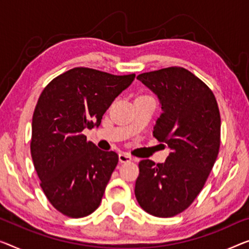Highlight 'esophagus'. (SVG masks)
I'll use <instances>...</instances> for the list:
<instances>
[{"label":"esophagus","instance_id":"34e87169","mask_svg":"<svg viewBox=\"0 0 249 249\" xmlns=\"http://www.w3.org/2000/svg\"><path fill=\"white\" fill-rule=\"evenodd\" d=\"M118 159H120L121 163H126V162H131L133 160V158L129 155L128 153H125V152H122V153L118 154Z\"/></svg>","mask_w":249,"mask_h":249}]
</instances>
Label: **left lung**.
I'll return each mask as SVG.
<instances>
[{"instance_id": "obj_1", "label": "left lung", "mask_w": 249, "mask_h": 249, "mask_svg": "<svg viewBox=\"0 0 249 249\" xmlns=\"http://www.w3.org/2000/svg\"><path fill=\"white\" fill-rule=\"evenodd\" d=\"M137 79L160 99L153 136L172 152L164 163H139L135 196L155 217L177 216L202 190L220 147V113L211 89L182 67L143 72Z\"/></svg>"}]
</instances>
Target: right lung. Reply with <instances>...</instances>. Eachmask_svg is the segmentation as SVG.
Returning a JSON list of instances; mask_svg holds the SVG:
<instances>
[{
  "mask_svg": "<svg viewBox=\"0 0 249 249\" xmlns=\"http://www.w3.org/2000/svg\"><path fill=\"white\" fill-rule=\"evenodd\" d=\"M134 78L77 67L53 78L40 95L32 117L31 157L47 199L67 217H86L99 207L118 155L99 150L83 131L101 125Z\"/></svg>",
  "mask_w": 249,
  "mask_h": 249,
  "instance_id": "add662e5",
  "label": "right lung"
}]
</instances>
